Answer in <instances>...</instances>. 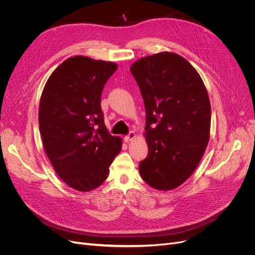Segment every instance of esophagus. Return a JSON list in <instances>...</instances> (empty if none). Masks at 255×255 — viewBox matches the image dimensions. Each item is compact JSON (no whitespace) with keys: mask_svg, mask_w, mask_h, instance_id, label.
Listing matches in <instances>:
<instances>
[{"mask_svg":"<svg viewBox=\"0 0 255 255\" xmlns=\"http://www.w3.org/2000/svg\"><path fill=\"white\" fill-rule=\"evenodd\" d=\"M135 137V133H134V131H130L127 135H125L124 136V140L126 141V142H129L131 139H133Z\"/></svg>","mask_w":255,"mask_h":255,"instance_id":"1","label":"esophagus"}]
</instances>
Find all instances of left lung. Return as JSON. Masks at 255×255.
<instances>
[{
	"mask_svg": "<svg viewBox=\"0 0 255 255\" xmlns=\"http://www.w3.org/2000/svg\"><path fill=\"white\" fill-rule=\"evenodd\" d=\"M130 71L145 110L148 156L139 163L142 180L157 190L177 188L202 159L210 138L211 104L197 71L173 52L142 58Z\"/></svg>",
	"mask_w": 255,
	"mask_h": 255,
	"instance_id": "1",
	"label": "left lung"
}]
</instances>
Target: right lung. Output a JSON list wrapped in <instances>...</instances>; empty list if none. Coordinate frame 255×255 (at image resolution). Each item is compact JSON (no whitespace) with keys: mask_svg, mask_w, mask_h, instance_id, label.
<instances>
[{"mask_svg":"<svg viewBox=\"0 0 255 255\" xmlns=\"http://www.w3.org/2000/svg\"><path fill=\"white\" fill-rule=\"evenodd\" d=\"M118 66L76 56L51 73L39 105V130L59 177L77 191L97 188L122 149L104 124L101 94Z\"/></svg>","mask_w":255,"mask_h":255,"instance_id":"1","label":"right lung"}]
</instances>
